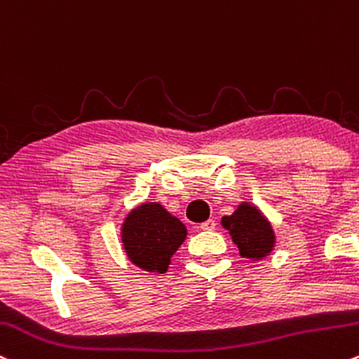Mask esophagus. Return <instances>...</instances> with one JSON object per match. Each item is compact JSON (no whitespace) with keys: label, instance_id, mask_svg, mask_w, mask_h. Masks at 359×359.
Instances as JSON below:
<instances>
[{"label":"esophagus","instance_id":"34e87169","mask_svg":"<svg viewBox=\"0 0 359 359\" xmlns=\"http://www.w3.org/2000/svg\"><path fill=\"white\" fill-rule=\"evenodd\" d=\"M199 228H201V230H204V231H211V230H215V228H216L215 219H208V222L201 223V224H199Z\"/></svg>","mask_w":359,"mask_h":359}]
</instances>
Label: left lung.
I'll use <instances>...</instances> for the list:
<instances>
[{
  "label": "left lung",
  "mask_w": 359,
  "mask_h": 359,
  "mask_svg": "<svg viewBox=\"0 0 359 359\" xmlns=\"http://www.w3.org/2000/svg\"><path fill=\"white\" fill-rule=\"evenodd\" d=\"M222 224L230 231L231 240L238 247L242 257L259 261L273 252L276 243L273 226L252 204H240L233 215L223 216Z\"/></svg>",
  "instance_id": "obj_1"
}]
</instances>
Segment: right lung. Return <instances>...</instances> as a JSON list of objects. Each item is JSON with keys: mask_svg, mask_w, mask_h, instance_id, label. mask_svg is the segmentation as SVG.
Wrapping results in <instances>:
<instances>
[{"mask_svg": "<svg viewBox=\"0 0 359 359\" xmlns=\"http://www.w3.org/2000/svg\"><path fill=\"white\" fill-rule=\"evenodd\" d=\"M187 237L186 224L158 203H144L122 223L121 238L129 261L148 273H167L172 255Z\"/></svg>", "mask_w": 359, "mask_h": 359, "instance_id": "right-lung-1", "label": "right lung"}]
</instances>
